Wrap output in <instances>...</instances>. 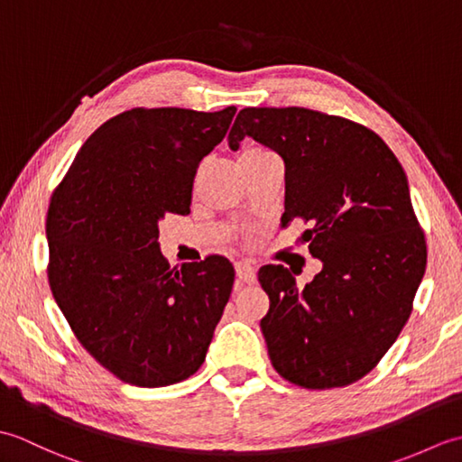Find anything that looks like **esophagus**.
I'll return each instance as SVG.
<instances>
[{
	"label": "esophagus",
	"instance_id": "esophagus-1",
	"mask_svg": "<svg viewBox=\"0 0 462 462\" xmlns=\"http://www.w3.org/2000/svg\"><path fill=\"white\" fill-rule=\"evenodd\" d=\"M236 278L240 283L256 282V268L250 262H236Z\"/></svg>",
	"mask_w": 462,
	"mask_h": 462
}]
</instances>
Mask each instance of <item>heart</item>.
<instances>
[{"label":"heart","mask_w":462,"mask_h":462,"mask_svg":"<svg viewBox=\"0 0 462 462\" xmlns=\"http://www.w3.org/2000/svg\"><path fill=\"white\" fill-rule=\"evenodd\" d=\"M262 154H270V151L260 149V146H248V149H244L240 152V161L242 159H252V156H262Z\"/></svg>","instance_id":"1"}]
</instances>
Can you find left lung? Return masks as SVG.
Returning <instances> with one entry per match:
<instances>
[{
    "mask_svg": "<svg viewBox=\"0 0 462 462\" xmlns=\"http://www.w3.org/2000/svg\"><path fill=\"white\" fill-rule=\"evenodd\" d=\"M246 136L282 156V226L308 222L301 242L323 263L303 290L288 268H260L272 365L293 385L346 387L393 346L425 273L427 244L405 171L367 126L301 106L242 109L228 146L238 151Z\"/></svg>",
    "mask_w": 462,
    "mask_h": 462,
    "instance_id": "1",
    "label": "left lung"
}]
</instances>
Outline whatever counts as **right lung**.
<instances>
[{"instance_id":"obj_1","label":"right lung","mask_w":462,"mask_h":462,"mask_svg":"<svg viewBox=\"0 0 462 462\" xmlns=\"http://www.w3.org/2000/svg\"><path fill=\"white\" fill-rule=\"evenodd\" d=\"M236 106L216 113L131 109L103 123L47 210L49 286L81 346L136 387L189 379L228 303L222 256L171 268L159 244L166 214H189L200 161Z\"/></svg>"}]
</instances>
